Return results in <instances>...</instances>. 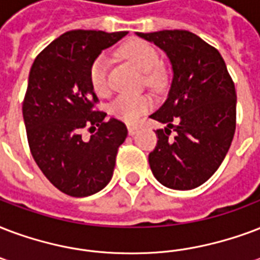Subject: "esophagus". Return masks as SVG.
<instances>
[{
  "label": "esophagus",
  "mask_w": 260,
  "mask_h": 260,
  "mask_svg": "<svg viewBox=\"0 0 260 260\" xmlns=\"http://www.w3.org/2000/svg\"><path fill=\"white\" fill-rule=\"evenodd\" d=\"M136 132H138V126H136V125H128V134H129L131 136H134Z\"/></svg>",
  "instance_id": "34e87169"
}]
</instances>
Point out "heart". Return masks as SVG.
<instances>
[{"label": "heart", "instance_id": "1", "mask_svg": "<svg viewBox=\"0 0 260 260\" xmlns=\"http://www.w3.org/2000/svg\"><path fill=\"white\" fill-rule=\"evenodd\" d=\"M118 54L138 67L142 72H146V82L152 87H158L162 83V75L158 72V65L161 62L159 54L148 42L140 39H132L124 43L118 49ZM90 83L98 95H108L110 91L109 84V58L105 54H99L90 67ZM152 108V99L148 95H118L110 105L113 116L134 124L139 121L144 113Z\"/></svg>", "mask_w": 260, "mask_h": 260}]
</instances>
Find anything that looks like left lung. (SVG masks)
<instances>
[{
    "label": "left lung",
    "mask_w": 260,
    "mask_h": 260,
    "mask_svg": "<svg viewBox=\"0 0 260 260\" xmlns=\"http://www.w3.org/2000/svg\"><path fill=\"white\" fill-rule=\"evenodd\" d=\"M138 35L165 51L173 69L168 99L150 116L166 126L155 131L158 142L148 164L162 185L193 189L217 172L229 151L236 129L235 83L219 51L195 34L164 29Z\"/></svg>",
    "instance_id": "left-lung-1"
}]
</instances>
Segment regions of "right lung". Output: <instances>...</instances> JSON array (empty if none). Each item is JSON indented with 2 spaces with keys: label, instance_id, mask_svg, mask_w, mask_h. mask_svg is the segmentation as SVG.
Listing matches in <instances>:
<instances>
[{
  "label": "right lung",
  "instance_id": "right-lung-1",
  "mask_svg": "<svg viewBox=\"0 0 260 260\" xmlns=\"http://www.w3.org/2000/svg\"><path fill=\"white\" fill-rule=\"evenodd\" d=\"M126 34L68 31L38 54L29 71L23 102L29 150L47 180L69 196H90L108 185L128 135L124 122L105 121L106 113L94 110L98 98L90 83L92 61ZM84 127L99 129L84 141Z\"/></svg>",
  "mask_w": 260,
  "mask_h": 260
}]
</instances>
